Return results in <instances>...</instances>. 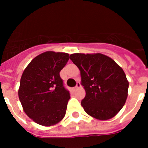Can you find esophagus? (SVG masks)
<instances>
[{"label":"esophagus","instance_id":"obj_1","mask_svg":"<svg viewBox=\"0 0 148 148\" xmlns=\"http://www.w3.org/2000/svg\"><path fill=\"white\" fill-rule=\"evenodd\" d=\"M81 87V84H80L79 82H77V85H76V86L74 87V89H78V88Z\"/></svg>","mask_w":148,"mask_h":148}]
</instances>
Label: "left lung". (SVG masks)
<instances>
[{
	"instance_id": "1",
	"label": "left lung",
	"mask_w": 148,
	"mask_h": 148,
	"mask_svg": "<svg viewBox=\"0 0 148 148\" xmlns=\"http://www.w3.org/2000/svg\"><path fill=\"white\" fill-rule=\"evenodd\" d=\"M80 70L86 96L82 106L89 115L100 120L112 118L123 107L129 82L123 69L102 53H73L69 56Z\"/></svg>"
}]
</instances>
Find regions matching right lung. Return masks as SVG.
Wrapping results in <instances>:
<instances>
[{"label": "right lung", "instance_id": "1", "mask_svg": "<svg viewBox=\"0 0 148 148\" xmlns=\"http://www.w3.org/2000/svg\"><path fill=\"white\" fill-rule=\"evenodd\" d=\"M69 54L46 51L36 56L23 71L18 97L25 113L43 126H51L65 116L70 94L59 72Z\"/></svg>", "mask_w": 148, "mask_h": 148}]
</instances>
